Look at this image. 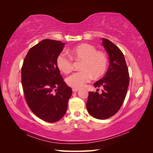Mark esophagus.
<instances>
[{"label": "esophagus", "instance_id": "34e87169", "mask_svg": "<svg viewBox=\"0 0 153 153\" xmlns=\"http://www.w3.org/2000/svg\"><path fill=\"white\" fill-rule=\"evenodd\" d=\"M72 91H73V92H76L79 91L80 89H75V88H73Z\"/></svg>", "mask_w": 153, "mask_h": 153}]
</instances>
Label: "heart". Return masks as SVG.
I'll return each instance as SVG.
<instances>
[{"mask_svg":"<svg viewBox=\"0 0 153 153\" xmlns=\"http://www.w3.org/2000/svg\"><path fill=\"white\" fill-rule=\"evenodd\" d=\"M69 55L75 61H82L81 71L73 73L67 78V84L75 89H80L89 82L92 76L94 78L102 76L107 68V58L100 51H96L93 45L84 43L69 50ZM66 53H59L56 59L59 69L64 74H68L73 69V61Z\"/></svg>","mask_w":153,"mask_h":153,"instance_id":"obj_1","label":"heart"}]
</instances>
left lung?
Instances as JSON below:
<instances>
[{
	"mask_svg": "<svg viewBox=\"0 0 153 153\" xmlns=\"http://www.w3.org/2000/svg\"><path fill=\"white\" fill-rule=\"evenodd\" d=\"M102 45L108 55L109 66L105 76L94 84L103 87L102 93L89 92L86 107L96 119H106L113 116L121 107L129 85V73L121 50L107 39Z\"/></svg>",
	"mask_w": 153,
	"mask_h": 153,
	"instance_id": "1",
	"label": "left lung"
}]
</instances>
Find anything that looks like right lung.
<instances>
[{
    "label": "right lung",
    "instance_id": "obj_1",
    "mask_svg": "<svg viewBox=\"0 0 153 153\" xmlns=\"http://www.w3.org/2000/svg\"><path fill=\"white\" fill-rule=\"evenodd\" d=\"M65 43L44 39L27 53L22 68V83L27 103L36 116L48 123L65 115L72 89L64 82L56 59Z\"/></svg>",
    "mask_w": 153,
    "mask_h": 153
}]
</instances>
